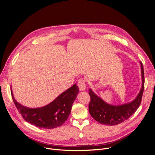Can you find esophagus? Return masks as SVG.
<instances>
[{
  "label": "esophagus",
  "mask_w": 155,
  "mask_h": 155,
  "mask_svg": "<svg viewBox=\"0 0 155 155\" xmlns=\"http://www.w3.org/2000/svg\"><path fill=\"white\" fill-rule=\"evenodd\" d=\"M77 85L78 86L79 90L80 91H84L86 90V84H85V80L83 78H80L78 83H77Z\"/></svg>",
  "instance_id": "esophagus-1"
}]
</instances>
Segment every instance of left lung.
<instances>
[{"mask_svg":"<svg viewBox=\"0 0 155 155\" xmlns=\"http://www.w3.org/2000/svg\"><path fill=\"white\" fill-rule=\"evenodd\" d=\"M140 64L142 87L137 97L130 102L120 105H110L97 96L90 88L91 101L89 104V112L96 121L102 124L114 126L124 122L136 112L141 103L144 90V71L142 62Z\"/></svg>","mask_w":155,"mask_h":155,"instance_id":"obj_1","label":"left lung"}]
</instances>
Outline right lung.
<instances>
[{
  "mask_svg": "<svg viewBox=\"0 0 155 155\" xmlns=\"http://www.w3.org/2000/svg\"><path fill=\"white\" fill-rule=\"evenodd\" d=\"M78 91L75 83L48 105L38 108L27 107L17 102L12 89L11 94L18 112L25 121L40 128L53 129L61 126L68 120Z\"/></svg>",
  "mask_w": 155,
  "mask_h": 155,
  "instance_id": "right-lung-1",
  "label": "right lung"
}]
</instances>
